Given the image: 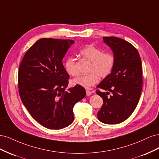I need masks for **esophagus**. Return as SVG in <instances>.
Returning <instances> with one entry per match:
<instances>
[{"label": "esophagus", "mask_w": 159, "mask_h": 159, "mask_svg": "<svg viewBox=\"0 0 159 159\" xmlns=\"http://www.w3.org/2000/svg\"><path fill=\"white\" fill-rule=\"evenodd\" d=\"M91 93H92L91 91H90L89 90H86V95H87V96H89L90 95H91Z\"/></svg>", "instance_id": "34e87169"}]
</instances>
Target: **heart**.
I'll return each mask as SVG.
<instances>
[{"instance_id":"b5f03b06","label":"heart","mask_w":159,"mask_h":159,"mask_svg":"<svg viewBox=\"0 0 159 159\" xmlns=\"http://www.w3.org/2000/svg\"><path fill=\"white\" fill-rule=\"evenodd\" d=\"M84 58L91 62L89 68L90 74L80 75L72 80L74 85H78L85 88H91L99 81V76L105 78L111 73L115 59L110 52H103L101 49L93 46H87L80 51ZM65 69L71 75H76L78 71L76 68V61L74 57H70L65 62Z\"/></svg>"}]
</instances>
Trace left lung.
Returning a JSON list of instances; mask_svg holds the SVG:
<instances>
[{
    "label": "left lung",
    "mask_w": 159,
    "mask_h": 159,
    "mask_svg": "<svg viewBox=\"0 0 159 159\" xmlns=\"http://www.w3.org/2000/svg\"><path fill=\"white\" fill-rule=\"evenodd\" d=\"M113 52V70L97 87L103 98L98 119L105 124H117L131 115L140 99L143 87L142 64L138 50L131 43L117 37H103ZM111 95H110V93Z\"/></svg>",
    "instance_id": "obj_1"
}]
</instances>
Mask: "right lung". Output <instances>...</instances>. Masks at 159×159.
<instances>
[{
  "label": "right lung",
  "instance_id": "add662e5",
  "mask_svg": "<svg viewBox=\"0 0 159 159\" xmlns=\"http://www.w3.org/2000/svg\"><path fill=\"white\" fill-rule=\"evenodd\" d=\"M74 41L41 38L26 52L19 66L18 91L31 116L42 126L61 129L74 121L75 104L86 95L76 85L68 90L69 74L62 59Z\"/></svg>",
  "mask_w": 159,
  "mask_h": 159
}]
</instances>
